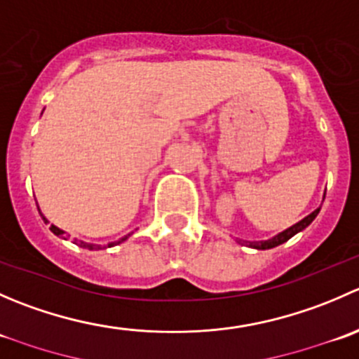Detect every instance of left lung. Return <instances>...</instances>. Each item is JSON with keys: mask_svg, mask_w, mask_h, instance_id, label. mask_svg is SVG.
<instances>
[{"mask_svg": "<svg viewBox=\"0 0 359 359\" xmlns=\"http://www.w3.org/2000/svg\"><path fill=\"white\" fill-rule=\"evenodd\" d=\"M318 213H320V208L314 210V212L309 213V215H307L306 219H302V220H300V222L293 224L292 227H288L287 231L280 233V234H278V236L271 238V240H266V241H253V243H250V247H253V248H257V250H267V248L278 247V245L285 243V241L290 240L292 236H295L297 233H300V231H302V229H306V227L309 226V224L313 222L314 219H316Z\"/></svg>", "mask_w": 359, "mask_h": 359, "instance_id": "left-lung-1", "label": "left lung"}]
</instances>
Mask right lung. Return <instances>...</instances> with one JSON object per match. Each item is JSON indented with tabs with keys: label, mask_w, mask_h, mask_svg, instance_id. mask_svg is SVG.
Instances as JSON below:
<instances>
[{
	"label": "right lung",
	"mask_w": 359,
	"mask_h": 359,
	"mask_svg": "<svg viewBox=\"0 0 359 359\" xmlns=\"http://www.w3.org/2000/svg\"><path fill=\"white\" fill-rule=\"evenodd\" d=\"M50 231H52L53 234H57V236H64V231L62 229H59V227H55V226H50ZM126 238L128 236H125V238H121V240L119 241H116V243H121V241H125ZM116 243H109L107 245V247H112V245H116ZM79 247H85V248H90V250H97V248H106V247H100V245H90V243H79Z\"/></svg>",
	"instance_id": "right-lung-1"
}]
</instances>
